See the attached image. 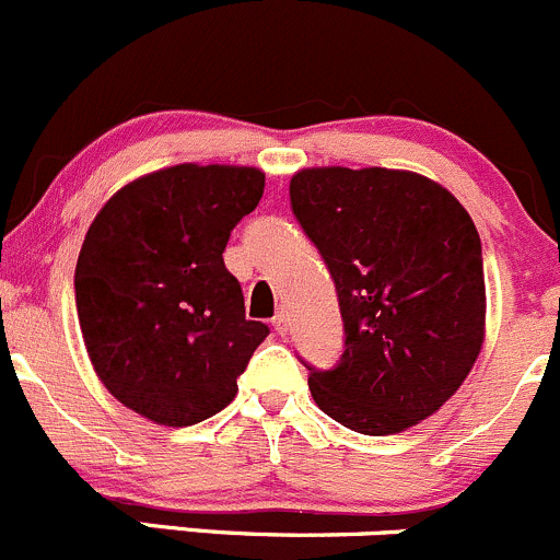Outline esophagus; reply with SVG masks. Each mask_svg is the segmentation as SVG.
I'll return each instance as SVG.
<instances>
[{"label":"esophagus","mask_w":560,"mask_h":560,"mask_svg":"<svg viewBox=\"0 0 560 560\" xmlns=\"http://www.w3.org/2000/svg\"><path fill=\"white\" fill-rule=\"evenodd\" d=\"M272 326H275V331L280 334V337L288 331V313H285V310H278V315L272 318Z\"/></svg>","instance_id":"1"}]
</instances>
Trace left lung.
<instances>
[{"label": "left lung", "mask_w": 560, "mask_h": 560, "mask_svg": "<svg viewBox=\"0 0 560 560\" xmlns=\"http://www.w3.org/2000/svg\"><path fill=\"white\" fill-rule=\"evenodd\" d=\"M291 210L337 288L345 348L310 369L328 418L369 436L429 418L482 348L486 278L469 212L415 172L315 166L291 177Z\"/></svg>", "instance_id": "obj_1"}]
</instances>
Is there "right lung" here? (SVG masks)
<instances>
[{
  "mask_svg": "<svg viewBox=\"0 0 560 560\" xmlns=\"http://www.w3.org/2000/svg\"><path fill=\"white\" fill-rule=\"evenodd\" d=\"M261 196L253 166L180 164L129 183L94 218L74 304L91 364L120 405L194 425L237 396L269 326L245 318L223 250Z\"/></svg>",
  "mask_w": 560,
  "mask_h": 560,
  "instance_id": "obj_1",
  "label": "right lung"
}]
</instances>
